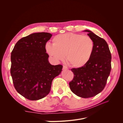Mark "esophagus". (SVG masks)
Here are the masks:
<instances>
[{"label": "esophagus", "instance_id": "34e87169", "mask_svg": "<svg viewBox=\"0 0 123 123\" xmlns=\"http://www.w3.org/2000/svg\"><path fill=\"white\" fill-rule=\"evenodd\" d=\"M62 69L63 70H68V68L66 66H63V67H62Z\"/></svg>", "mask_w": 123, "mask_h": 123}]
</instances>
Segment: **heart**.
Segmentation results:
<instances>
[{
	"mask_svg": "<svg viewBox=\"0 0 123 123\" xmlns=\"http://www.w3.org/2000/svg\"><path fill=\"white\" fill-rule=\"evenodd\" d=\"M93 39L88 36L67 33L54 36L52 44L47 43L46 52L56 61H66L74 68H81L90 61L94 51Z\"/></svg>",
	"mask_w": 123,
	"mask_h": 123,
	"instance_id": "1",
	"label": "heart"
}]
</instances>
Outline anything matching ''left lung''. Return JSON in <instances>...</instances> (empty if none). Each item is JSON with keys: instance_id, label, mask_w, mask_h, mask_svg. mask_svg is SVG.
Segmentation results:
<instances>
[{"instance_id": "left-lung-1", "label": "left lung", "mask_w": 123, "mask_h": 123, "mask_svg": "<svg viewBox=\"0 0 123 123\" xmlns=\"http://www.w3.org/2000/svg\"><path fill=\"white\" fill-rule=\"evenodd\" d=\"M84 31L88 32L93 40L94 51L87 65L71 69L74 77L69 86L77 96L89 98L98 94L105 88L111 71V55L105 39L88 30Z\"/></svg>"}]
</instances>
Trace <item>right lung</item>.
<instances>
[{"label": "right lung", "mask_w": 123, "mask_h": 123, "mask_svg": "<svg viewBox=\"0 0 123 123\" xmlns=\"http://www.w3.org/2000/svg\"><path fill=\"white\" fill-rule=\"evenodd\" d=\"M52 36L49 33H34L17 42L11 53V74L18 93L36 100L45 97L52 82L62 71L61 65H52L45 50Z\"/></svg>", "instance_id": "add662e5"}]
</instances>
